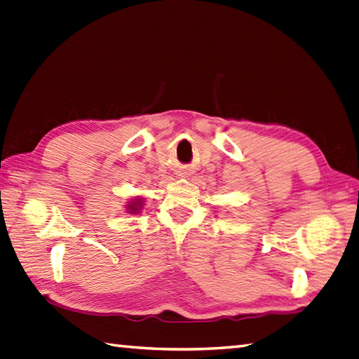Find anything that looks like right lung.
<instances>
[{"label": "right lung", "mask_w": 359, "mask_h": 359, "mask_svg": "<svg viewBox=\"0 0 359 359\" xmlns=\"http://www.w3.org/2000/svg\"><path fill=\"white\" fill-rule=\"evenodd\" d=\"M142 205H144V198L135 196L133 200H130L129 203L126 204V212L137 215V213H140L142 210Z\"/></svg>", "instance_id": "obj_1"}]
</instances>
